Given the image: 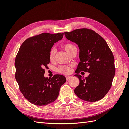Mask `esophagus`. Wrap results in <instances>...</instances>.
I'll use <instances>...</instances> for the list:
<instances>
[{
	"instance_id": "34e87169",
	"label": "esophagus",
	"mask_w": 129,
	"mask_h": 129,
	"mask_svg": "<svg viewBox=\"0 0 129 129\" xmlns=\"http://www.w3.org/2000/svg\"><path fill=\"white\" fill-rule=\"evenodd\" d=\"M71 77H72V76H71V75H66V79L67 80H68L69 78H71Z\"/></svg>"
}]
</instances>
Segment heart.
I'll return each instance as SVG.
<instances>
[{"label": "heart", "mask_w": 129, "mask_h": 129, "mask_svg": "<svg viewBox=\"0 0 129 129\" xmlns=\"http://www.w3.org/2000/svg\"><path fill=\"white\" fill-rule=\"evenodd\" d=\"M63 46L65 50L67 51V53H69L70 50H71L72 48L75 47V46L71 44H66ZM56 53V49L55 47H52L51 49L50 50L49 59L50 60H52L54 59ZM58 71L61 73L67 74L71 72V67L67 66H62L58 68Z\"/></svg>", "instance_id": "obj_1"}]
</instances>
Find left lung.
Segmentation results:
<instances>
[{"mask_svg":"<svg viewBox=\"0 0 129 129\" xmlns=\"http://www.w3.org/2000/svg\"><path fill=\"white\" fill-rule=\"evenodd\" d=\"M67 39L75 43L79 49L80 62L75 75L80 83L74 90L75 95L88 102L102 99L110 90L115 74V60L107 42L94 31L86 28L64 32ZM88 72L82 78L80 71Z\"/></svg>","mask_w":129,"mask_h":129,"instance_id":"obj_1","label":"left lung"}]
</instances>
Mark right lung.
Wrapping results in <instances>:
<instances>
[{
	"label": "right lung",
	"mask_w": 129,
	"mask_h": 129,
	"mask_svg": "<svg viewBox=\"0 0 129 129\" xmlns=\"http://www.w3.org/2000/svg\"><path fill=\"white\" fill-rule=\"evenodd\" d=\"M64 33H43L27 39L21 45L15 60V79L22 95L29 102L43 106L55 101L64 76L56 74L51 79L44 76L49 63V52Z\"/></svg>",
	"instance_id": "add662e5"
}]
</instances>
